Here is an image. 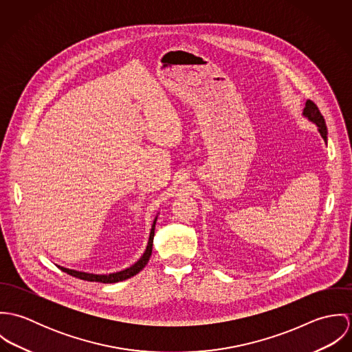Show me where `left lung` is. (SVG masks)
Segmentation results:
<instances>
[{"instance_id":"left-lung-1","label":"left lung","mask_w":352,"mask_h":352,"mask_svg":"<svg viewBox=\"0 0 352 352\" xmlns=\"http://www.w3.org/2000/svg\"><path fill=\"white\" fill-rule=\"evenodd\" d=\"M302 115H303L305 118H307L310 122H313V123L318 127L320 135H321L322 140L327 142V140H328V137H327V135H328V131H327L325 119H324V116L321 115V112H320V109L317 108V105L311 100L306 101Z\"/></svg>"}]
</instances>
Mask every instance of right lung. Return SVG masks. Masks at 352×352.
<instances>
[{"mask_svg": "<svg viewBox=\"0 0 352 352\" xmlns=\"http://www.w3.org/2000/svg\"><path fill=\"white\" fill-rule=\"evenodd\" d=\"M155 221H157V217L154 218L153 221V225H151V236H149V241H148V247L144 252V254L140 257V260L137 263H134L131 267L123 270V271H118V272H113V274H108V275H104V274H89V272H82V271H76V270H70V268H66V267H60L58 265V268L74 278H78V279H82V280H88V282H99V283H116V282H122V280H126L134 275H137L149 261L151 258V250H153V237H154V228H155Z\"/></svg>", "mask_w": 352, "mask_h": 352, "instance_id": "1", "label": "right lung"}]
</instances>
